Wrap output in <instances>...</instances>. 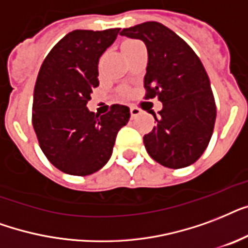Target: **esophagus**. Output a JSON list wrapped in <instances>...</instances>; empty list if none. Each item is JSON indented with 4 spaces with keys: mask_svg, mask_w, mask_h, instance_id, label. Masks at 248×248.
<instances>
[{
    "mask_svg": "<svg viewBox=\"0 0 248 248\" xmlns=\"http://www.w3.org/2000/svg\"><path fill=\"white\" fill-rule=\"evenodd\" d=\"M140 115H141V110H140L138 107H130V116H132V118H137Z\"/></svg>",
    "mask_w": 248,
    "mask_h": 248,
    "instance_id": "1",
    "label": "esophagus"
}]
</instances>
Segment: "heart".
Segmentation results:
<instances>
[{
  "label": "heart",
  "mask_w": 248,
  "mask_h": 248,
  "mask_svg": "<svg viewBox=\"0 0 248 248\" xmlns=\"http://www.w3.org/2000/svg\"><path fill=\"white\" fill-rule=\"evenodd\" d=\"M137 44H141V42L137 41V40H125V41L122 44V49L123 50H126V49H129V47L137 45Z\"/></svg>",
  "instance_id": "b5f03b06"
}]
</instances>
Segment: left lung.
Wrapping results in <instances>:
<instances>
[{
	"instance_id": "1",
	"label": "left lung",
	"mask_w": 248,
	"mask_h": 248,
	"mask_svg": "<svg viewBox=\"0 0 248 248\" xmlns=\"http://www.w3.org/2000/svg\"><path fill=\"white\" fill-rule=\"evenodd\" d=\"M122 36L145 42L149 54L143 86L146 99L163 103L156 126L143 136L155 162L184 168L202 156L214 133L216 105L208 75L194 50L168 27L146 22L124 28Z\"/></svg>"
}]
</instances>
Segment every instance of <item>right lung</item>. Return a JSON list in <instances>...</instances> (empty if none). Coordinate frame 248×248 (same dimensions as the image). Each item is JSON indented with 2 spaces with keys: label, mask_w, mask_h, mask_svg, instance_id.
<instances>
[{
  "label": "right lung",
  "mask_w": 248,
  "mask_h": 248,
  "mask_svg": "<svg viewBox=\"0 0 248 248\" xmlns=\"http://www.w3.org/2000/svg\"><path fill=\"white\" fill-rule=\"evenodd\" d=\"M119 31H72L40 68L32 124L42 153L64 173L88 176L101 170L111 158L116 134L130 118L129 108L123 105H112L102 116L86 107L99 84V58Z\"/></svg>",
  "instance_id": "add662e5"
}]
</instances>
